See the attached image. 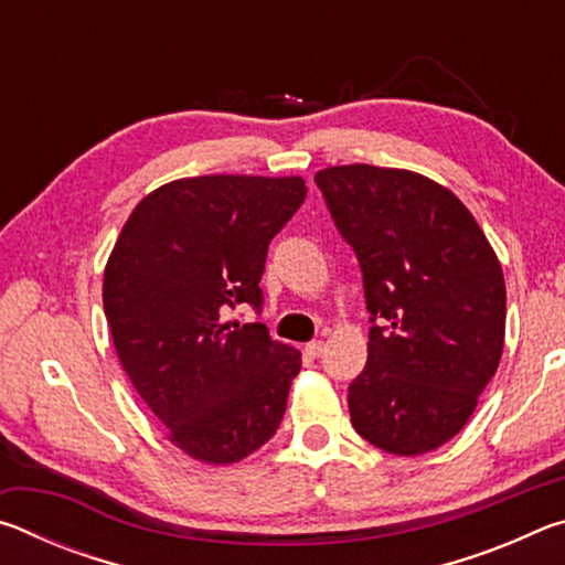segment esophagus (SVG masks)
Listing matches in <instances>:
<instances>
[{
	"instance_id": "obj_1",
	"label": "esophagus",
	"mask_w": 565,
	"mask_h": 565,
	"mask_svg": "<svg viewBox=\"0 0 565 565\" xmlns=\"http://www.w3.org/2000/svg\"><path fill=\"white\" fill-rule=\"evenodd\" d=\"M306 356L309 359H319L321 353H323V341H311V343H306Z\"/></svg>"
}]
</instances>
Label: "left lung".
Wrapping results in <instances>:
<instances>
[{
	"instance_id": "8db88e82",
	"label": "left lung",
	"mask_w": 565,
	"mask_h": 565,
	"mask_svg": "<svg viewBox=\"0 0 565 565\" xmlns=\"http://www.w3.org/2000/svg\"><path fill=\"white\" fill-rule=\"evenodd\" d=\"M317 186L363 274L369 359L349 386L351 424L394 456L461 431L503 353L499 256L454 191L408 169L347 164Z\"/></svg>"
}]
</instances>
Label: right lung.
<instances>
[{"label":"right lung","instance_id":"right-lung-1","mask_svg":"<svg viewBox=\"0 0 565 565\" xmlns=\"http://www.w3.org/2000/svg\"><path fill=\"white\" fill-rule=\"evenodd\" d=\"M306 199L301 177L177 179L134 206L104 266V313L131 386L167 438L209 466L236 463L279 428L301 353L264 323L271 238Z\"/></svg>","mask_w":565,"mask_h":565}]
</instances>
